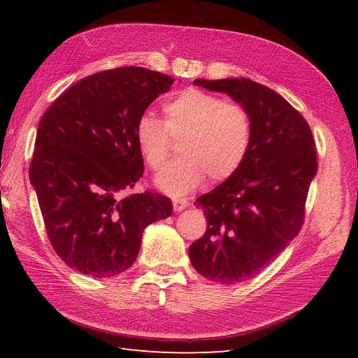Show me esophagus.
<instances>
[{
  "label": "esophagus",
  "mask_w": 358,
  "mask_h": 358,
  "mask_svg": "<svg viewBox=\"0 0 358 358\" xmlns=\"http://www.w3.org/2000/svg\"><path fill=\"white\" fill-rule=\"evenodd\" d=\"M185 208H188V201L183 200V199H173V209L175 212H180Z\"/></svg>",
  "instance_id": "34e87169"
}]
</instances>
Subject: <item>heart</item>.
<instances>
[{
	"mask_svg": "<svg viewBox=\"0 0 358 358\" xmlns=\"http://www.w3.org/2000/svg\"><path fill=\"white\" fill-rule=\"evenodd\" d=\"M164 122L145 113L136 125L137 146L148 166L159 170L170 154L171 139L180 138V157L155 179L162 191L182 196L212 180L230 178L242 166L251 145V117L243 106L189 88L169 100Z\"/></svg>",
	"mask_w": 358,
	"mask_h": 358,
	"instance_id": "1",
	"label": "heart"
}]
</instances>
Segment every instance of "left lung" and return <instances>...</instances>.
Wrapping results in <instances>:
<instances>
[{
    "label": "left lung",
    "mask_w": 358,
    "mask_h": 358,
    "mask_svg": "<svg viewBox=\"0 0 358 358\" xmlns=\"http://www.w3.org/2000/svg\"><path fill=\"white\" fill-rule=\"evenodd\" d=\"M194 85L224 92L251 117L248 154L234 175L194 203L208 229L189 246L197 272L222 285L251 279L299 234L318 170L308 122L284 96L245 78Z\"/></svg>",
    "instance_id": "8db88e82"
}]
</instances>
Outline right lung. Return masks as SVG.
I'll list each match as a JSON object with an SVG mask.
<instances>
[{"instance_id":"right-lung-1","label":"right lung","mask_w":358,"mask_h":358,"mask_svg":"<svg viewBox=\"0 0 358 358\" xmlns=\"http://www.w3.org/2000/svg\"><path fill=\"white\" fill-rule=\"evenodd\" d=\"M173 82L142 67L100 71L70 86L43 115L29 180L53 249L76 272L122 273L136 262L146 227L171 215L166 196L122 191L145 170L137 121Z\"/></svg>"}]
</instances>
